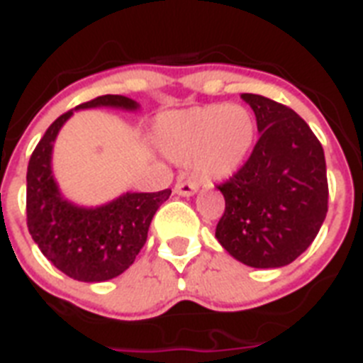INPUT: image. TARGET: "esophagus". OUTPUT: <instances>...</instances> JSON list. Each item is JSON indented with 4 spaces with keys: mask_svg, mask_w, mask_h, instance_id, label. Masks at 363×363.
Wrapping results in <instances>:
<instances>
[{
    "mask_svg": "<svg viewBox=\"0 0 363 363\" xmlns=\"http://www.w3.org/2000/svg\"><path fill=\"white\" fill-rule=\"evenodd\" d=\"M197 191V184L196 182H190V181H179L175 184V194L182 197H190L194 196Z\"/></svg>",
    "mask_w": 363,
    "mask_h": 363,
    "instance_id": "1",
    "label": "esophagus"
}]
</instances>
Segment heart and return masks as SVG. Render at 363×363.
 <instances>
[{
	"mask_svg": "<svg viewBox=\"0 0 363 363\" xmlns=\"http://www.w3.org/2000/svg\"><path fill=\"white\" fill-rule=\"evenodd\" d=\"M155 140L167 158L190 162L197 177L221 181L238 172L257 140V118L247 106L210 103L158 116Z\"/></svg>",
	"mask_w": 363,
	"mask_h": 363,
	"instance_id": "b5f03b06",
	"label": "heart"
}]
</instances>
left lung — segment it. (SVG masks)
Returning <instances> with one entry per match:
<instances>
[{"instance_id":"obj_1","label":"left lung","mask_w":363,"mask_h":363,"mask_svg":"<svg viewBox=\"0 0 363 363\" xmlns=\"http://www.w3.org/2000/svg\"><path fill=\"white\" fill-rule=\"evenodd\" d=\"M260 133L247 162L218 190L225 212L216 238L245 266L282 267L318 236L328 210L321 142L290 106L242 94Z\"/></svg>"}]
</instances>
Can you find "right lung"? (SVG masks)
<instances>
[{"instance_id": "1", "label": "right lung", "mask_w": 363, "mask_h": 363, "mask_svg": "<svg viewBox=\"0 0 363 363\" xmlns=\"http://www.w3.org/2000/svg\"><path fill=\"white\" fill-rule=\"evenodd\" d=\"M112 106L136 111L138 103L125 96H99L79 108ZM68 111L50 125L27 166V228L42 255L64 275L81 282H103L121 275L147 240L155 212L172 190L127 191L106 205L86 208L64 199L51 172V151Z\"/></svg>"}]
</instances>
